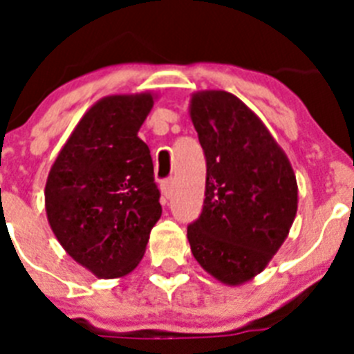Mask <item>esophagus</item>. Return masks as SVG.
I'll return each mask as SVG.
<instances>
[{"label": "esophagus", "instance_id": "esophagus-1", "mask_svg": "<svg viewBox=\"0 0 354 354\" xmlns=\"http://www.w3.org/2000/svg\"><path fill=\"white\" fill-rule=\"evenodd\" d=\"M161 192H162V195L167 196V198H170L171 193H174V180H171V179L162 180V183H161Z\"/></svg>", "mask_w": 354, "mask_h": 354}]
</instances>
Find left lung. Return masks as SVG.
I'll use <instances>...</instances> for the list:
<instances>
[{
  "label": "left lung",
  "mask_w": 354,
  "mask_h": 354,
  "mask_svg": "<svg viewBox=\"0 0 354 354\" xmlns=\"http://www.w3.org/2000/svg\"><path fill=\"white\" fill-rule=\"evenodd\" d=\"M189 117L205 152L204 209L187 227L193 257L218 282L243 286L289 236L298 183L283 149L245 102L225 90L195 92Z\"/></svg>",
  "instance_id": "obj_1"
}]
</instances>
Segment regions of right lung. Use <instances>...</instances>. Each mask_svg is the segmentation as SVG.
I'll return each mask as SVG.
<instances>
[{
    "mask_svg": "<svg viewBox=\"0 0 354 354\" xmlns=\"http://www.w3.org/2000/svg\"><path fill=\"white\" fill-rule=\"evenodd\" d=\"M154 99L150 92L102 97L81 117L49 170V227L97 278L129 274L161 218L150 150L138 138Z\"/></svg>",
    "mask_w": 354,
    "mask_h": 354,
    "instance_id": "obj_1",
    "label": "right lung"
}]
</instances>
